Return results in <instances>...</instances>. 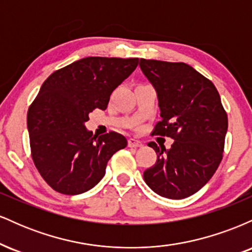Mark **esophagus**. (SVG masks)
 Returning a JSON list of instances; mask_svg holds the SVG:
<instances>
[{
  "label": "esophagus",
  "mask_w": 252,
  "mask_h": 252,
  "mask_svg": "<svg viewBox=\"0 0 252 252\" xmlns=\"http://www.w3.org/2000/svg\"><path fill=\"white\" fill-rule=\"evenodd\" d=\"M128 146L130 147V148H137V147H142L143 144H142V142H141V141L135 140V138H129Z\"/></svg>",
  "instance_id": "obj_1"
}]
</instances>
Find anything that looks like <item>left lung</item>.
<instances>
[{"mask_svg": "<svg viewBox=\"0 0 252 252\" xmlns=\"http://www.w3.org/2000/svg\"><path fill=\"white\" fill-rule=\"evenodd\" d=\"M158 94L161 121L152 135L174 140L169 149L149 142L158 154L143 179L158 195L184 199L207 184L224 152L227 114L210 79L185 63L140 60Z\"/></svg>", "mask_w": 252, "mask_h": 252, "instance_id": "8db88e82", "label": "left lung"}]
</instances>
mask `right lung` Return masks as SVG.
Wrapping results in <instances>:
<instances>
[{
    "instance_id": "obj_1",
    "label": "right lung",
    "mask_w": 252,
    "mask_h": 252,
    "mask_svg": "<svg viewBox=\"0 0 252 252\" xmlns=\"http://www.w3.org/2000/svg\"><path fill=\"white\" fill-rule=\"evenodd\" d=\"M138 65V58L88 57L54 71L27 114L31 153L43 180L57 192L76 195L103 179L115 153L126 147L118 132L98 136L84 123L105 110L112 91Z\"/></svg>"
}]
</instances>
